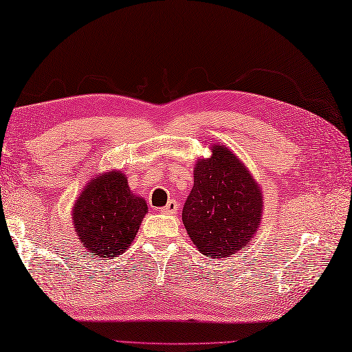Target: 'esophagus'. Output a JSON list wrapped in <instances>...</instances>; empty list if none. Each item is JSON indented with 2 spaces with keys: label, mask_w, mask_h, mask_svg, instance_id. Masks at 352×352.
Returning a JSON list of instances; mask_svg holds the SVG:
<instances>
[{
  "label": "esophagus",
  "mask_w": 352,
  "mask_h": 352,
  "mask_svg": "<svg viewBox=\"0 0 352 352\" xmlns=\"http://www.w3.org/2000/svg\"><path fill=\"white\" fill-rule=\"evenodd\" d=\"M161 211L164 214H177L179 204L175 201V199H171V201L167 205H165L164 208H161Z\"/></svg>",
  "instance_id": "34e87169"
}]
</instances>
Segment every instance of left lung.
<instances>
[{"mask_svg":"<svg viewBox=\"0 0 352 352\" xmlns=\"http://www.w3.org/2000/svg\"><path fill=\"white\" fill-rule=\"evenodd\" d=\"M195 164L182 222L204 256L228 258L248 247L262 221L263 195L247 165L222 144Z\"/></svg>","mask_w":352,"mask_h":352,"instance_id":"1","label":"left lung"}]
</instances>
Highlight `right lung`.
<instances>
[{"label": "right lung", "mask_w": 352, "mask_h": 352, "mask_svg": "<svg viewBox=\"0 0 352 352\" xmlns=\"http://www.w3.org/2000/svg\"><path fill=\"white\" fill-rule=\"evenodd\" d=\"M147 213V202L130 190L127 176L109 170L85 185L72 207V222L85 253L115 258L133 243Z\"/></svg>", "instance_id": "obj_1"}]
</instances>
